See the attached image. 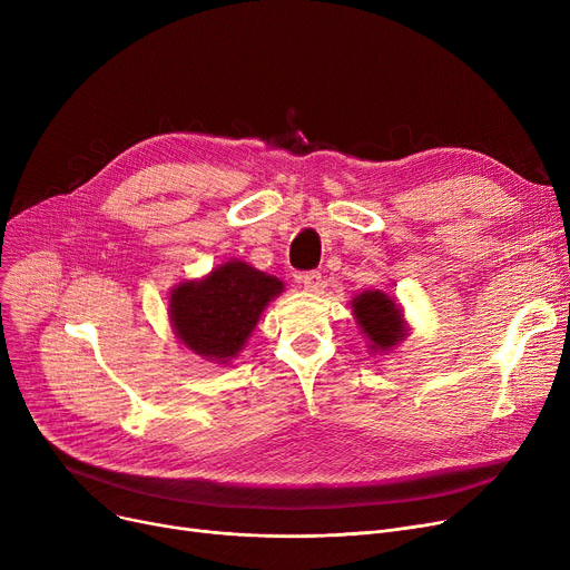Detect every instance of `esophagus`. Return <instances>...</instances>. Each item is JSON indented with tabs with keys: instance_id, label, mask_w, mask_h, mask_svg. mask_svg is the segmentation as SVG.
I'll use <instances>...</instances> for the list:
<instances>
[{
	"instance_id": "34e87169",
	"label": "esophagus",
	"mask_w": 570,
	"mask_h": 570,
	"mask_svg": "<svg viewBox=\"0 0 570 570\" xmlns=\"http://www.w3.org/2000/svg\"><path fill=\"white\" fill-rule=\"evenodd\" d=\"M297 284H301L305 291L316 293L323 288V277H321V273H303V275H297Z\"/></svg>"
}]
</instances>
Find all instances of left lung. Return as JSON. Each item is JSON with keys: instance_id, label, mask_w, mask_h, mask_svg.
<instances>
[{"instance_id": "1", "label": "left lung", "mask_w": 570, "mask_h": 570, "mask_svg": "<svg viewBox=\"0 0 570 570\" xmlns=\"http://www.w3.org/2000/svg\"><path fill=\"white\" fill-rule=\"evenodd\" d=\"M351 309L357 327L367 337L370 353H393L411 333V325L404 318V307L397 297L379 288L357 293L351 301Z\"/></svg>"}]
</instances>
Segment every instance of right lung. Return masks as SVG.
<instances>
[{
    "mask_svg": "<svg viewBox=\"0 0 570 570\" xmlns=\"http://www.w3.org/2000/svg\"><path fill=\"white\" fill-rule=\"evenodd\" d=\"M284 282L230 258L200 279L170 288L168 318L179 344L203 361L228 365L245 348L263 309L279 297Z\"/></svg>",
    "mask_w": 570,
    "mask_h": 570,
    "instance_id": "obj_1",
    "label": "right lung"
}]
</instances>
